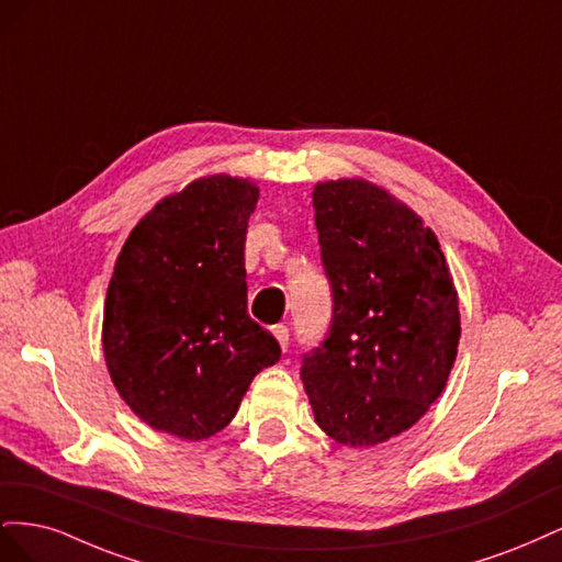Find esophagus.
Returning <instances> with one entry per match:
<instances>
[{"label": "esophagus", "mask_w": 562, "mask_h": 562, "mask_svg": "<svg viewBox=\"0 0 562 562\" xmlns=\"http://www.w3.org/2000/svg\"><path fill=\"white\" fill-rule=\"evenodd\" d=\"M271 333H274V337L279 339L281 349H288V345H291V330H288V326H283V323H279V326L271 328Z\"/></svg>", "instance_id": "1"}]
</instances>
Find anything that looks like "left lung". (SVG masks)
<instances>
[{"mask_svg": "<svg viewBox=\"0 0 562 562\" xmlns=\"http://www.w3.org/2000/svg\"><path fill=\"white\" fill-rule=\"evenodd\" d=\"M314 211L333 316L300 378L323 431L378 446L411 429L448 382L462 330L452 277L431 229L375 184L321 182Z\"/></svg>", "mask_w": 562, "mask_h": 562, "instance_id": "1", "label": "left lung"}]
</instances>
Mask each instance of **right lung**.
<instances>
[{"instance_id": "add662e5", "label": "right lung", "mask_w": 562, "mask_h": 562, "mask_svg": "<svg viewBox=\"0 0 562 562\" xmlns=\"http://www.w3.org/2000/svg\"><path fill=\"white\" fill-rule=\"evenodd\" d=\"M258 187L215 176L145 215L108 288L112 382L149 427L184 440L225 429L252 378L281 359L248 316L244 244Z\"/></svg>"}]
</instances>
